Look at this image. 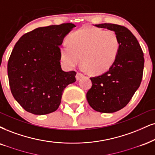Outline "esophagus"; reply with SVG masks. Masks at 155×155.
Returning <instances> with one entry per match:
<instances>
[{
  "label": "esophagus",
  "mask_w": 155,
  "mask_h": 155,
  "mask_svg": "<svg viewBox=\"0 0 155 155\" xmlns=\"http://www.w3.org/2000/svg\"><path fill=\"white\" fill-rule=\"evenodd\" d=\"M83 76V74L81 73V72H78L77 74H76V79H77V81H79V80L81 79Z\"/></svg>",
  "instance_id": "34e87169"
}]
</instances>
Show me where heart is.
Wrapping results in <instances>:
<instances>
[{
  "mask_svg": "<svg viewBox=\"0 0 155 155\" xmlns=\"http://www.w3.org/2000/svg\"><path fill=\"white\" fill-rule=\"evenodd\" d=\"M68 45L61 48V57L67 65L74 67L82 62L85 70L93 74L108 71L117 58L120 41L112 30L100 28H83L68 38Z\"/></svg>",
  "mask_w": 155,
  "mask_h": 155,
  "instance_id": "1",
  "label": "heart"
}]
</instances>
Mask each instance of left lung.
I'll use <instances>...</instances> for the list:
<instances>
[{"instance_id": "left-lung-1", "label": "left lung", "mask_w": 155, "mask_h": 155, "mask_svg": "<svg viewBox=\"0 0 155 155\" xmlns=\"http://www.w3.org/2000/svg\"><path fill=\"white\" fill-rule=\"evenodd\" d=\"M95 26L115 31L119 38L120 49L108 71L91 78L92 87L86 98L96 111L114 113L127 106L139 88L144 70V54L137 38L125 26L114 24Z\"/></svg>"}]
</instances>
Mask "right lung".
I'll return each instance as SVG.
<instances>
[{
  "label": "right lung",
  "mask_w": 155,
  "mask_h": 155,
  "mask_svg": "<svg viewBox=\"0 0 155 155\" xmlns=\"http://www.w3.org/2000/svg\"><path fill=\"white\" fill-rule=\"evenodd\" d=\"M75 25L66 23L39 27L24 34L8 62L13 98L35 115L52 113L60 106L63 91L76 81V72L61 68L60 45Z\"/></svg>",
  "instance_id": "add662e5"
}]
</instances>
